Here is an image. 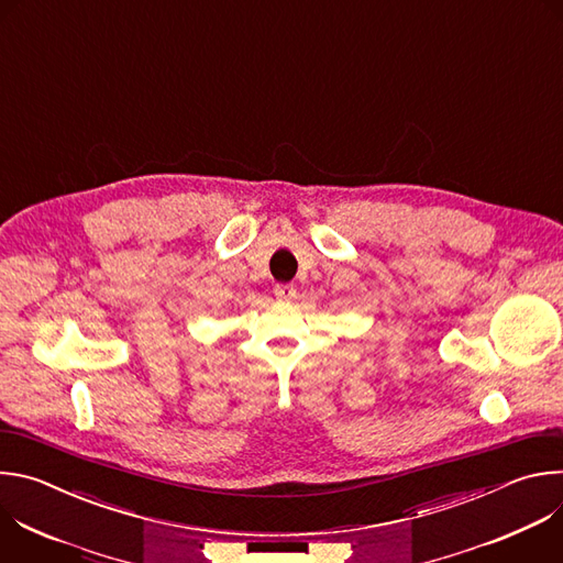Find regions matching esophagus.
<instances>
[{
	"label": "esophagus",
	"instance_id": "esophagus-1",
	"mask_svg": "<svg viewBox=\"0 0 563 563\" xmlns=\"http://www.w3.org/2000/svg\"><path fill=\"white\" fill-rule=\"evenodd\" d=\"M274 294H276V298H280V300H291V298L296 296V289H294V285H276V287H274Z\"/></svg>",
	"mask_w": 563,
	"mask_h": 563
}]
</instances>
